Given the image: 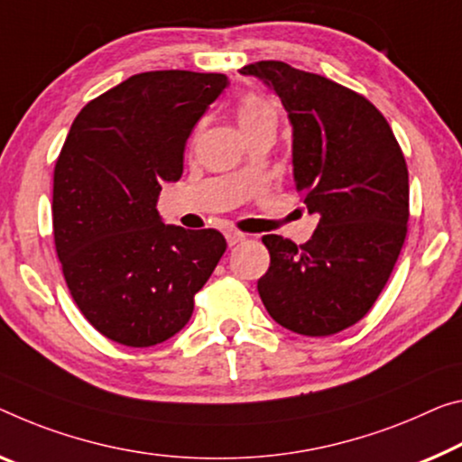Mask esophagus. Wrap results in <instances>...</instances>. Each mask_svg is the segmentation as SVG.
Wrapping results in <instances>:
<instances>
[{
	"label": "esophagus",
	"mask_w": 462,
	"mask_h": 462,
	"mask_svg": "<svg viewBox=\"0 0 462 462\" xmlns=\"http://www.w3.org/2000/svg\"><path fill=\"white\" fill-rule=\"evenodd\" d=\"M225 237L229 245H237V244H241V241H245L247 236H244V233H239V231H226Z\"/></svg>",
	"instance_id": "1"
}]
</instances>
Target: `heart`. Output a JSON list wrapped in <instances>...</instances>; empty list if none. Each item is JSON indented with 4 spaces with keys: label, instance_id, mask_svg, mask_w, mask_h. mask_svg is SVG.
<instances>
[{
    "label": "heart",
    "instance_id": "heart-1",
    "mask_svg": "<svg viewBox=\"0 0 462 462\" xmlns=\"http://www.w3.org/2000/svg\"><path fill=\"white\" fill-rule=\"evenodd\" d=\"M279 111L271 98L260 95H245L237 105V119L241 127H250L262 122H276Z\"/></svg>",
    "mask_w": 462,
    "mask_h": 462
}]
</instances>
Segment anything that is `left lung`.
Instances as JSON below:
<instances>
[{"instance_id":"1","label":"left lung","mask_w":462,"mask_h":462,"mask_svg":"<svg viewBox=\"0 0 462 462\" xmlns=\"http://www.w3.org/2000/svg\"><path fill=\"white\" fill-rule=\"evenodd\" d=\"M291 124L293 181L318 226L297 247L264 236L268 273L260 300L274 322L328 337L364 318L399 258L409 221V173L384 116L357 92L282 61H255Z\"/></svg>"}]
</instances>
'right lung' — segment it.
Instances as JSON below:
<instances>
[{
    "instance_id": "obj_1",
    "label": "right lung",
    "mask_w": 462,
    "mask_h": 462,
    "mask_svg": "<svg viewBox=\"0 0 462 462\" xmlns=\"http://www.w3.org/2000/svg\"><path fill=\"white\" fill-rule=\"evenodd\" d=\"M225 74L144 72L74 119L53 175V237L74 301L119 345L152 346L189 322L194 295L226 250L217 229L165 225L161 186L180 181L183 151Z\"/></svg>"
}]
</instances>
